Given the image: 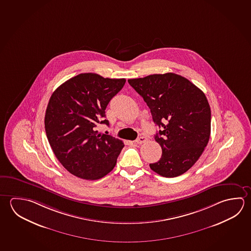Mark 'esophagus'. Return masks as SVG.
<instances>
[{
    "instance_id": "34e87169",
    "label": "esophagus",
    "mask_w": 251,
    "mask_h": 251,
    "mask_svg": "<svg viewBox=\"0 0 251 251\" xmlns=\"http://www.w3.org/2000/svg\"><path fill=\"white\" fill-rule=\"evenodd\" d=\"M146 140H147V138H146V137H145V136H140V137H138L135 142H136V144L141 145V144H144V143H145Z\"/></svg>"
}]
</instances>
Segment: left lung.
Returning <instances> with one entry per match:
<instances>
[{"mask_svg":"<svg viewBox=\"0 0 251 251\" xmlns=\"http://www.w3.org/2000/svg\"><path fill=\"white\" fill-rule=\"evenodd\" d=\"M151 109L160 128L155 140L162 148L150 164L159 176L173 178L188 171L202 155L211 135V108L204 93L175 73L127 80Z\"/></svg>","mask_w":251,"mask_h":251,"instance_id":"8db88e82","label":"left lung"}]
</instances>
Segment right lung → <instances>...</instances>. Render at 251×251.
Masks as SVG:
<instances>
[{
  "mask_svg": "<svg viewBox=\"0 0 251 251\" xmlns=\"http://www.w3.org/2000/svg\"><path fill=\"white\" fill-rule=\"evenodd\" d=\"M126 79L83 73L61 84L49 100L45 129L58 160L72 175L98 180L115 167L124 142L99 133V124L109 125L106 106Z\"/></svg>",
  "mask_w": 251,
  "mask_h": 251,
  "instance_id": "right-lung-1",
  "label": "right lung"
}]
</instances>
